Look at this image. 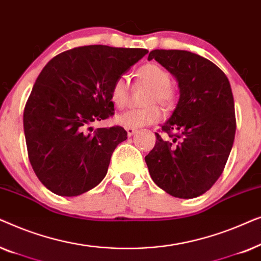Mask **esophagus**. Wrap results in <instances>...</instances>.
<instances>
[{
    "mask_svg": "<svg viewBox=\"0 0 261 261\" xmlns=\"http://www.w3.org/2000/svg\"><path fill=\"white\" fill-rule=\"evenodd\" d=\"M126 132H127V135H128V137H132V135H134L135 133H137V129H135V128L126 127Z\"/></svg>",
    "mask_w": 261,
    "mask_h": 261,
    "instance_id": "esophagus-1",
    "label": "esophagus"
}]
</instances>
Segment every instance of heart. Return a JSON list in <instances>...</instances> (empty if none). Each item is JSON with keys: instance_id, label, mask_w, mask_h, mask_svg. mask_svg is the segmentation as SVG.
Returning <instances> with one entry per match:
<instances>
[{"instance_id": "obj_1", "label": "heart", "mask_w": 261, "mask_h": 261, "mask_svg": "<svg viewBox=\"0 0 261 261\" xmlns=\"http://www.w3.org/2000/svg\"><path fill=\"white\" fill-rule=\"evenodd\" d=\"M137 76L141 82L151 87L146 98L148 106L139 109H130L117 116V122L124 127L139 128L152 124L162 119V112L154 102L164 108H172L177 95L171 87V74L165 67L156 63H147L137 70ZM110 98L116 108L122 109L128 102V83L124 77H117L110 88Z\"/></svg>"}]
</instances>
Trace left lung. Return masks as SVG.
Segmentation results:
<instances>
[{
    "label": "left lung",
    "mask_w": 261,
    "mask_h": 261,
    "mask_svg": "<svg viewBox=\"0 0 261 261\" xmlns=\"http://www.w3.org/2000/svg\"><path fill=\"white\" fill-rule=\"evenodd\" d=\"M178 81L179 101L155 133L145 156L149 174L173 197L194 198L209 190L222 174L237 129L234 98L222 70L206 58L180 49H153L148 60Z\"/></svg>",
    "instance_id": "obj_1"
}]
</instances>
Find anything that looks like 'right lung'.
Wrapping results in <instances>:
<instances>
[{
	"label": "right lung",
	"mask_w": 261,
	"mask_h": 261,
	"mask_svg": "<svg viewBox=\"0 0 261 261\" xmlns=\"http://www.w3.org/2000/svg\"><path fill=\"white\" fill-rule=\"evenodd\" d=\"M145 48L81 46L59 53L39 74L23 112L28 158L39 180L59 196H78L101 183L114 149L127 139L120 126L90 124L114 115L110 88Z\"/></svg>",
	"instance_id": "right-lung-1"
}]
</instances>
